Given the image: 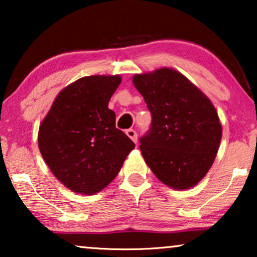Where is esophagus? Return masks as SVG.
<instances>
[{
    "label": "esophagus",
    "mask_w": 257,
    "mask_h": 257,
    "mask_svg": "<svg viewBox=\"0 0 257 257\" xmlns=\"http://www.w3.org/2000/svg\"><path fill=\"white\" fill-rule=\"evenodd\" d=\"M126 135H127L128 138H131L133 142L137 143V140H138V135H137V132L135 131V130L133 128L126 130Z\"/></svg>",
    "instance_id": "34e87169"
}]
</instances>
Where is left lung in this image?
<instances>
[{
  "instance_id": "left-lung-1",
  "label": "left lung",
  "mask_w": 257,
  "mask_h": 257,
  "mask_svg": "<svg viewBox=\"0 0 257 257\" xmlns=\"http://www.w3.org/2000/svg\"><path fill=\"white\" fill-rule=\"evenodd\" d=\"M133 84L152 115L139 139L146 164L165 185L187 189L205 177L222 137L212 101L173 69L136 75Z\"/></svg>"
}]
</instances>
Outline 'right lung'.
<instances>
[{
    "mask_svg": "<svg viewBox=\"0 0 257 257\" xmlns=\"http://www.w3.org/2000/svg\"><path fill=\"white\" fill-rule=\"evenodd\" d=\"M120 76H89L61 92L42 121L38 147L56 178L76 193L94 194L120 171L135 143L115 127L108 108Z\"/></svg>",
    "mask_w": 257,
    "mask_h": 257,
    "instance_id": "right-lung-1",
    "label": "right lung"
}]
</instances>
